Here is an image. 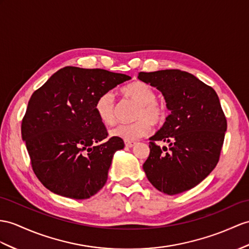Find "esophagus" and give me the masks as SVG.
<instances>
[{"label": "esophagus", "mask_w": 249, "mask_h": 249, "mask_svg": "<svg viewBox=\"0 0 249 249\" xmlns=\"http://www.w3.org/2000/svg\"><path fill=\"white\" fill-rule=\"evenodd\" d=\"M124 144L126 148H132V147H134L135 142H124Z\"/></svg>", "instance_id": "obj_1"}]
</instances>
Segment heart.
<instances>
[{
  "mask_svg": "<svg viewBox=\"0 0 249 249\" xmlns=\"http://www.w3.org/2000/svg\"><path fill=\"white\" fill-rule=\"evenodd\" d=\"M125 98L137 105L133 124H120L110 131L114 138L124 142H134L147 136L151 131V124L160 125L166 120V108L156 101L154 89L148 83L134 81L121 89ZM95 112L102 124L110 125L115 120V104L112 93L107 92L100 95L95 102Z\"/></svg>",
  "mask_w": 249,
  "mask_h": 249,
  "instance_id": "obj_1",
  "label": "heart"
}]
</instances>
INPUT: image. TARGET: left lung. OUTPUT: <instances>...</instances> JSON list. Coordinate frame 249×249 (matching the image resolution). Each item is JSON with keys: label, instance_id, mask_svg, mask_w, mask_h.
Segmentation results:
<instances>
[{"label": "left lung", "instance_id": "left-lung-1", "mask_svg": "<svg viewBox=\"0 0 249 249\" xmlns=\"http://www.w3.org/2000/svg\"><path fill=\"white\" fill-rule=\"evenodd\" d=\"M138 79L160 90L170 115L150 137L143 171L157 190L174 196L198 185L220 160L227 120L215 90L179 70L141 71ZM166 141L160 148L155 141Z\"/></svg>", "mask_w": 249, "mask_h": 249}]
</instances>
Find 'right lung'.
<instances>
[{
	"mask_svg": "<svg viewBox=\"0 0 249 249\" xmlns=\"http://www.w3.org/2000/svg\"><path fill=\"white\" fill-rule=\"evenodd\" d=\"M131 77L65 66L30 97L21 125L36 177L48 190L74 199L96 195L107 179L123 139L107 137L95 102Z\"/></svg>",
	"mask_w": 249,
	"mask_h": 249,
	"instance_id": "right-lung-1",
	"label": "right lung"
}]
</instances>
